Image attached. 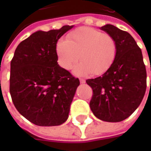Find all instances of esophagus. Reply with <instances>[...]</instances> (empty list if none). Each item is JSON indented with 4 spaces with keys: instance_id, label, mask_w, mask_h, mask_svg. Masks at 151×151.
<instances>
[{
    "instance_id": "obj_1",
    "label": "esophagus",
    "mask_w": 151,
    "mask_h": 151,
    "mask_svg": "<svg viewBox=\"0 0 151 151\" xmlns=\"http://www.w3.org/2000/svg\"><path fill=\"white\" fill-rule=\"evenodd\" d=\"M80 82H81V84H85V79H83V78H81Z\"/></svg>"
}]
</instances>
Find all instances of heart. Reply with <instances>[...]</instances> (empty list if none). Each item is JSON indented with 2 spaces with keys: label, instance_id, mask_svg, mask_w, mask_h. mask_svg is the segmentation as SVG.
<instances>
[{
  "label": "heart",
  "instance_id": "1",
  "mask_svg": "<svg viewBox=\"0 0 151 151\" xmlns=\"http://www.w3.org/2000/svg\"><path fill=\"white\" fill-rule=\"evenodd\" d=\"M117 51V43L110 34L91 27L73 30L67 40H59L56 45L58 61L63 68L71 69L80 57L81 61L74 68V73L80 76L106 73L114 63Z\"/></svg>",
  "mask_w": 151,
  "mask_h": 151
}]
</instances>
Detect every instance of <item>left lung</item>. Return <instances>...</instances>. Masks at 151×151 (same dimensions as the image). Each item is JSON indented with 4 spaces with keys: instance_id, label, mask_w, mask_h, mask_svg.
<instances>
[{
    "instance_id": "1",
    "label": "left lung",
    "mask_w": 151,
    "mask_h": 151,
    "mask_svg": "<svg viewBox=\"0 0 151 151\" xmlns=\"http://www.w3.org/2000/svg\"><path fill=\"white\" fill-rule=\"evenodd\" d=\"M100 29L115 40L117 55L106 73L86 81L93 92L89 106L97 118L119 122L129 117L143 100L147 70L142 51L130 34L110 24Z\"/></svg>"
}]
</instances>
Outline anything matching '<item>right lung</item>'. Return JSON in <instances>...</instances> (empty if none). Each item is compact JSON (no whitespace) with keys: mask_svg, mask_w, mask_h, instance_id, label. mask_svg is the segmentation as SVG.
<instances>
[{"mask_svg":"<svg viewBox=\"0 0 151 151\" xmlns=\"http://www.w3.org/2000/svg\"><path fill=\"white\" fill-rule=\"evenodd\" d=\"M73 26L37 31L17 46L11 61L10 94L21 114L39 126L68 118L80 81L57 63V41Z\"/></svg>","mask_w":151,"mask_h":151,"instance_id":"obj_1","label":"right lung"}]
</instances>
